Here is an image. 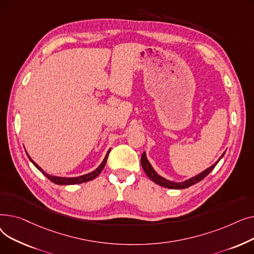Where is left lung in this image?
<instances>
[{"mask_svg":"<svg viewBox=\"0 0 254 254\" xmlns=\"http://www.w3.org/2000/svg\"><path fill=\"white\" fill-rule=\"evenodd\" d=\"M225 152H223V154L218 158V161L213 164L211 167H209L208 169L204 170L203 172L199 173V174L195 175L194 177H191L188 180H185L183 182H175V181H171V180H168L162 176H159L157 173L155 172V170L153 169V167L151 166V164L149 163V161L147 159V156H146V152L144 151L142 156H141V165H142V168L144 170V172L146 173V175H147L154 183L158 184L163 186V188H166V189H171V190H183V189H188L190 188V186L199 182L201 180H203L209 173L215 168V166L218 164V162L220 161V159L222 158V156L224 155Z\"/></svg>","mask_w":254,"mask_h":254,"instance_id":"8db88e82","label":"left lung"}]
</instances>
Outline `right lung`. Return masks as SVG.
<instances>
[{
  "label": "right lung",
  "instance_id": "obj_1",
  "mask_svg": "<svg viewBox=\"0 0 254 254\" xmlns=\"http://www.w3.org/2000/svg\"><path fill=\"white\" fill-rule=\"evenodd\" d=\"M109 152H110V150L106 153V155H105V157H104V159H103V162L101 163V165H100L95 171H92V172H90V173H87V174L82 175V176H78V177H59V176L49 175V174H47V173H46L43 169L40 168V167L33 161V159L31 158V156L28 154V152H26V155L29 156L30 161L33 163V165H34L40 172H41L45 177H47V178H48L50 181H52L53 183L59 184V185H73V184H80V183L88 182V181H90V180H92V179H95L96 177H98L100 173L103 171L105 165H106L107 157H108Z\"/></svg>",
  "mask_w": 254,
  "mask_h": 254
}]
</instances>
